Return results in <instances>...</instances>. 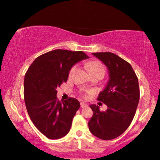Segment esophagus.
<instances>
[{"label": "esophagus", "mask_w": 160, "mask_h": 160, "mask_svg": "<svg viewBox=\"0 0 160 160\" xmlns=\"http://www.w3.org/2000/svg\"><path fill=\"white\" fill-rule=\"evenodd\" d=\"M87 106H88V105H87L86 103H85V102H81V103H80V107H81L82 108H86Z\"/></svg>", "instance_id": "esophagus-1"}]
</instances>
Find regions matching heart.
<instances>
[{"instance_id": "1", "label": "heart", "mask_w": 160, "mask_h": 160, "mask_svg": "<svg viewBox=\"0 0 160 160\" xmlns=\"http://www.w3.org/2000/svg\"><path fill=\"white\" fill-rule=\"evenodd\" d=\"M87 67H88V69L89 72H90V73H92V72H100V73L104 74L105 72V69L104 67V66L98 61H91V62L88 63ZM74 69H75V67H72L71 70H70L69 74H72V72L74 71Z\"/></svg>"}]
</instances>
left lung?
<instances>
[{
  "label": "left lung",
  "instance_id": "obj_1",
  "mask_svg": "<svg viewBox=\"0 0 160 160\" xmlns=\"http://www.w3.org/2000/svg\"><path fill=\"white\" fill-rule=\"evenodd\" d=\"M92 54L106 66L109 79L97 99L108 109L101 112L99 106L91 105L88 128L99 139L112 140L124 132L133 120L140 99L138 79L132 66L114 53Z\"/></svg>",
  "mask_w": 160,
  "mask_h": 160
}]
</instances>
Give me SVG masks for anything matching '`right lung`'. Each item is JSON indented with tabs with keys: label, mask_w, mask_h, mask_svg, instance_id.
Listing matches in <instances>:
<instances>
[{
	"label": "right lung",
	"mask_w": 160,
	"mask_h": 160,
	"mask_svg": "<svg viewBox=\"0 0 160 160\" xmlns=\"http://www.w3.org/2000/svg\"><path fill=\"white\" fill-rule=\"evenodd\" d=\"M87 58L89 57L82 51L52 50L36 58L25 74L24 99L28 113L49 139H59L70 130L80 104L74 98L61 103L57 99L56 88L67 81L74 64Z\"/></svg>",
	"instance_id": "add662e5"
}]
</instances>
